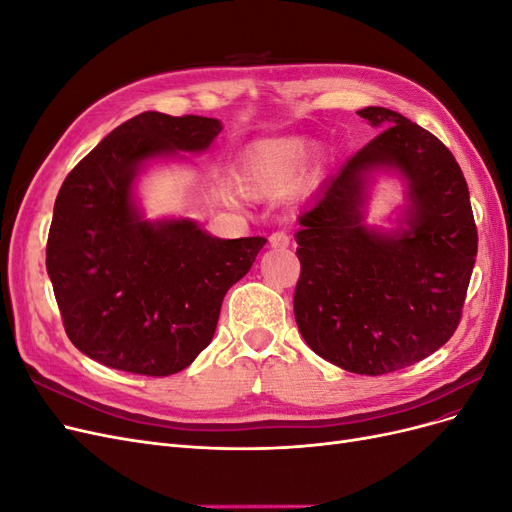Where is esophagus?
Listing matches in <instances>:
<instances>
[{
  "label": "esophagus",
  "mask_w": 512,
  "mask_h": 512,
  "mask_svg": "<svg viewBox=\"0 0 512 512\" xmlns=\"http://www.w3.org/2000/svg\"><path fill=\"white\" fill-rule=\"evenodd\" d=\"M269 241H271V245H273V247H280V250H284V247H288V245H290V237L286 235L284 230H275L273 235L269 237Z\"/></svg>",
  "instance_id": "esophagus-1"
}]
</instances>
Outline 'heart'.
Segmentation results:
<instances>
[{"mask_svg": "<svg viewBox=\"0 0 512 512\" xmlns=\"http://www.w3.org/2000/svg\"><path fill=\"white\" fill-rule=\"evenodd\" d=\"M301 158H303V147L299 143H292V141L275 143L269 149L262 151V156L258 158V164H256L258 177L265 185L286 183L299 170Z\"/></svg>", "mask_w": 512, "mask_h": 512, "instance_id": "heart-1", "label": "heart"}]
</instances>
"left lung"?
<instances>
[{
    "label": "left lung",
    "mask_w": 512,
    "mask_h": 512,
    "mask_svg": "<svg viewBox=\"0 0 512 512\" xmlns=\"http://www.w3.org/2000/svg\"><path fill=\"white\" fill-rule=\"evenodd\" d=\"M359 115L382 132L297 218L294 320L322 359L382 376L453 337L478 232L466 177L442 141L391 108L367 106ZM378 167H397L409 181L411 228L393 236L362 224L368 175Z\"/></svg>",
    "instance_id": "8db88e82"
}]
</instances>
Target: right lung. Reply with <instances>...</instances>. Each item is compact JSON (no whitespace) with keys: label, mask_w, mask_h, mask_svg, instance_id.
<instances>
[{"label":"right lung","mask_w":512,"mask_h":512,"mask_svg":"<svg viewBox=\"0 0 512 512\" xmlns=\"http://www.w3.org/2000/svg\"><path fill=\"white\" fill-rule=\"evenodd\" d=\"M220 132L218 119L147 111L108 134L61 185L46 271L70 342L89 359L162 378L209 346L224 294L267 239H218L190 220L147 222L132 181L143 162L205 151Z\"/></svg>","instance_id":"1"}]
</instances>
